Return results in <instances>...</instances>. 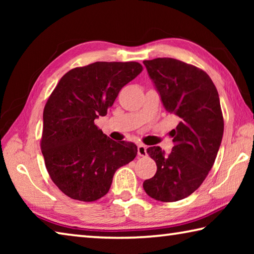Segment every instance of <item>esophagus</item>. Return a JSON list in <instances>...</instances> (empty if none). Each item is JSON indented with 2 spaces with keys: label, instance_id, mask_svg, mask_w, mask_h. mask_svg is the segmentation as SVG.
<instances>
[{
  "label": "esophagus",
  "instance_id": "34e87169",
  "mask_svg": "<svg viewBox=\"0 0 254 254\" xmlns=\"http://www.w3.org/2000/svg\"><path fill=\"white\" fill-rule=\"evenodd\" d=\"M147 147L143 144H139L137 145V156L139 157H145L147 156Z\"/></svg>",
  "mask_w": 254,
  "mask_h": 254
}]
</instances>
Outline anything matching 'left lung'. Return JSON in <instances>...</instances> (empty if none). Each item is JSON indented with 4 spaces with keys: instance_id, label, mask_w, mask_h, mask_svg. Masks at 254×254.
Masks as SVG:
<instances>
[{
    "instance_id": "1",
    "label": "left lung",
    "mask_w": 254,
    "mask_h": 254,
    "mask_svg": "<svg viewBox=\"0 0 254 254\" xmlns=\"http://www.w3.org/2000/svg\"><path fill=\"white\" fill-rule=\"evenodd\" d=\"M167 112L179 118L168 156L160 147L147 152L157 173L143 188L156 200L177 201L191 195L212 169L224 131L217 89L204 70L174 58L144 60Z\"/></svg>"
}]
</instances>
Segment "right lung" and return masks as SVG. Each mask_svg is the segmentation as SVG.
<instances>
[{"label": "right lung", "instance_id": "1", "mask_svg": "<svg viewBox=\"0 0 254 254\" xmlns=\"http://www.w3.org/2000/svg\"><path fill=\"white\" fill-rule=\"evenodd\" d=\"M142 69L135 62H96L76 67L62 77L49 96L41 152L51 180L70 198H102L115 171L135 158L134 143L113 141L94 121L105 117L123 86Z\"/></svg>", "mask_w": 254, "mask_h": 254}]
</instances>
